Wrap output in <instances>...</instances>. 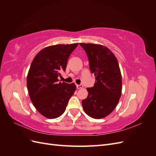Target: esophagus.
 Returning <instances> with one entry per match:
<instances>
[{
  "label": "esophagus",
  "mask_w": 156,
  "mask_h": 156,
  "mask_svg": "<svg viewBox=\"0 0 156 156\" xmlns=\"http://www.w3.org/2000/svg\"><path fill=\"white\" fill-rule=\"evenodd\" d=\"M76 87H77V88H78V89H81V88H83V84H77Z\"/></svg>",
  "instance_id": "obj_1"
}]
</instances>
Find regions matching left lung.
I'll return each mask as SVG.
<instances>
[{
  "label": "left lung",
  "mask_w": 156,
  "mask_h": 156,
  "mask_svg": "<svg viewBox=\"0 0 156 156\" xmlns=\"http://www.w3.org/2000/svg\"><path fill=\"white\" fill-rule=\"evenodd\" d=\"M87 55L89 67L95 76L93 87L82 101L83 109L93 119H103L111 113L119 101L122 75L119 64L111 51L102 45L79 44Z\"/></svg>",
  "instance_id": "obj_1"
}]
</instances>
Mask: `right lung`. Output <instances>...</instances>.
I'll return each instance as SVG.
<instances>
[{
  "label": "right lung",
  "mask_w": 156,
  "mask_h": 156,
  "mask_svg": "<svg viewBox=\"0 0 156 156\" xmlns=\"http://www.w3.org/2000/svg\"><path fill=\"white\" fill-rule=\"evenodd\" d=\"M78 44H58L41 49L32 60L28 73L27 85L33 105L41 115L56 119L64 112L76 86L58 82L61 72Z\"/></svg>",
  "instance_id": "right-lung-1"
}]
</instances>
